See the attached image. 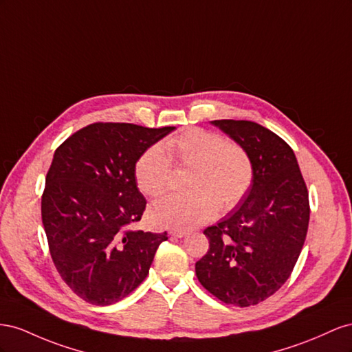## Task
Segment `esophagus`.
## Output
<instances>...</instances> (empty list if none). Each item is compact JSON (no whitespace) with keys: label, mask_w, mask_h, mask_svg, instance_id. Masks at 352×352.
<instances>
[{"label":"esophagus","mask_w":352,"mask_h":352,"mask_svg":"<svg viewBox=\"0 0 352 352\" xmlns=\"http://www.w3.org/2000/svg\"><path fill=\"white\" fill-rule=\"evenodd\" d=\"M169 234L174 236V237H184L187 233L184 232V230H170Z\"/></svg>","instance_id":"34e87169"}]
</instances>
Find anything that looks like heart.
<instances>
[{
  "instance_id": "b5f03b06",
  "label": "heart",
  "mask_w": 352,
  "mask_h": 352,
  "mask_svg": "<svg viewBox=\"0 0 352 352\" xmlns=\"http://www.w3.org/2000/svg\"><path fill=\"white\" fill-rule=\"evenodd\" d=\"M173 162L190 168L186 193L157 200L148 209L152 224L160 228H190L206 223L217 210L239 205L254 179V166L246 148L212 131L192 128L164 144L147 147L134 168L140 192L164 195L170 186Z\"/></svg>"
}]
</instances>
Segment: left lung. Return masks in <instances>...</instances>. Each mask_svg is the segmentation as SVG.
<instances>
[{
	"label": "left lung",
	"mask_w": 352,
	"mask_h": 352,
	"mask_svg": "<svg viewBox=\"0 0 352 352\" xmlns=\"http://www.w3.org/2000/svg\"><path fill=\"white\" fill-rule=\"evenodd\" d=\"M212 124L246 148L254 179L232 212L204 232L209 249L196 263V276L226 304L256 305L285 285L302 250L308 190L283 138L250 120Z\"/></svg>",
	"instance_id": "obj_1"
}]
</instances>
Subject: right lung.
<instances>
[{
    "label": "right lung",
    "mask_w": 352,
    "mask_h": 352,
    "mask_svg": "<svg viewBox=\"0 0 352 352\" xmlns=\"http://www.w3.org/2000/svg\"><path fill=\"white\" fill-rule=\"evenodd\" d=\"M175 126L91 124L57 147L41 199L50 254L65 283L85 302L112 305L148 274L165 233L131 230L146 199L134 168Z\"/></svg>",
    "instance_id": "right-lung-1"
}]
</instances>
